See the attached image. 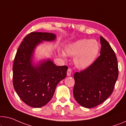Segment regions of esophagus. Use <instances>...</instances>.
<instances>
[{
    "label": "esophagus",
    "instance_id": "1",
    "mask_svg": "<svg viewBox=\"0 0 126 126\" xmlns=\"http://www.w3.org/2000/svg\"><path fill=\"white\" fill-rule=\"evenodd\" d=\"M67 75L68 76H70L71 75V69L70 68L68 69V70L67 71Z\"/></svg>",
    "mask_w": 126,
    "mask_h": 126
}]
</instances>
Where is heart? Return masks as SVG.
<instances>
[{"label":"heart","instance_id":"heart-1","mask_svg":"<svg viewBox=\"0 0 126 126\" xmlns=\"http://www.w3.org/2000/svg\"><path fill=\"white\" fill-rule=\"evenodd\" d=\"M100 45L95 39L82 38L76 40L67 45L64 52H59V55L63 59L67 55L74 57V62L77 68L84 69L91 66L98 57Z\"/></svg>","mask_w":126,"mask_h":126}]
</instances>
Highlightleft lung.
<instances>
[{
	"label": "left lung",
	"mask_w": 126,
	"mask_h": 126,
	"mask_svg": "<svg viewBox=\"0 0 126 126\" xmlns=\"http://www.w3.org/2000/svg\"><path fill=\"white\" fill-rule=\"evenodd\" d=\"M100 56L92 65L74 74L73 90L76 101L82 107L92 108L106 101L113 92L118 77L115 54L109 42L100 37Z\"/></svg>",
	"instance_id": "left-lung-1"
}]
</instances>
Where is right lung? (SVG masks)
<instances>
[{"label": "right lung", "mask_w": 126, "mask_h": 126, "mask_svg": "<svg viewBox=\"0 0 126 126\" xmlns=\"http://www.w3.org/2000/svg\"><path fill=\"white\" fill-rule=\"evenodd\" d=\"M55 34L32 32L20 44L13 65V85L20 99L32 108H41L51 100L58 84L67 75L68 67L58 66L50 59L34 63V54L44 41L55 40Z\"/></svg>", "instance_id": "add662e5"}]
</instances>
